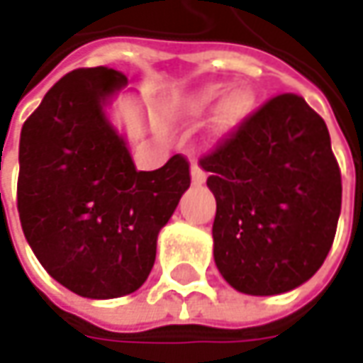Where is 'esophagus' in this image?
Instances as JSON below:
<instances>
[{
    "instance_id": "34e87169",
    "label": "esophagus",
    "mask_w": 363,
    "mask_h": 363,
    "mask_svg": "<svg viewBox=\"0 0 363 363\" xmlns=\"http://www.w3.org/2000/svg\"><path fill=\"white\" fill-rule=\"evenodd\" d=\"M203 182H206V172L198 163H191V184L194 186H202Z\"/></svg>"
}]
</instances>
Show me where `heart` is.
Instances as JSON below:
<instances>
[{
    "label": "heart",
    "mask_w": 363,
    "mask_h": 363,
    "mask_svg": "<svg viewBox=\"0 0 363 363\" xmlns=\"http://www.w3.org/2000/svg\"><path fill=\"white\" fill-rule=\"evenodd\" d=\"M224 91V84L222 82H214L203 86L196 94H191L186 103V111L189 115H202L203 111H208L210 106L216 103L219 94ZM255 106V92L248 84H236L232 86L230 91L225 92V96L220 99L216 106V123L218 131H230L234 127H238L248 113Z\"/></svg>",
    "instance_id": "obj_1"
}]
</instances>
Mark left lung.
Returning a JSON list of instances; mask_svg holds the SVG:
<instances>
[{
	"label": "left lung",
	"instance_id": "obj_1",
	"mask_svg": "<svg viewBox=\"0 0 363 363\" xmlns=\"http://www.w3.org/2000/svg\"><path fill=\"white\" fill-rule=\"evenodd\" d=\"M216 198L220 274L246 295L309 281L335 238L342 174L325 121L293 92L267 101L200 160Z\"/></svg>",
	"mask_w": 363,
	"mask_h": 363
}]
</instances>
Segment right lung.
Instances as JSON below:
<instances>
[{
    "instance_id": "add662e5",
    "label": "right lung",
    "mask_w": 363,
    "mask_h": 363,
    "mask_svg": "<svg viewBox=\"0 0 363 363\" xmlns=\"http://www.w3.org/2000/svg\"><path fill=\"white\" fill-rule=\"evenodd\" d=\"M125 84L123 72L105 66L72 70L21 127V230L50 277L89 299L123 297L145 283L157 234L189 188L179 153L137 172L105 115Z\"/></svg>"
}]
</instances>
